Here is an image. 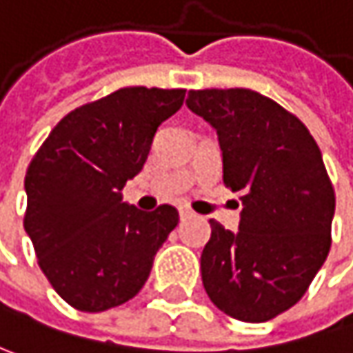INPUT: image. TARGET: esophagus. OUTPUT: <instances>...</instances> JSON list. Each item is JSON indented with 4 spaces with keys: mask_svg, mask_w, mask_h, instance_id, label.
Segmentation results:
<instances>
[{
    "mask_svg": "<svg viewBox=\"0 0 353 353\" xmlns=\"http://www.w3.org/2000/svg\"><path fill=\"white\" fill-rule=\"evenodd\" d=\"M179 214H181V221H187V219H190V216H192V211H190V209H187V207H183V209L179 211Z\"/></svg>",
    "mask_w": 353,
    "mask_h": 353,
    "instance_id": "esophagus-1",
    "label": "esophagus"
}]
</instances>
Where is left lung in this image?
Wrapping results in <instances>:
<instances>
[{
  "instance_id": "1",
  "label": "left lung",
  "mask_w": 353,
  "mask_h": 353,
  "mask_svg": "<svg viewBox=\"0 0 353 353\" xmlns=\"http://www.w3.org/2000/svg\"><path fill=\"white\" fill-rule=\"evenodd\" d=\"M190 112L219 137L223 181L239 192V231L211 219L203 285L227 315L259 323L295 305L332 247L336 194L305 124L245 88L190 90Z\"/></svg>"
}]
</instances>
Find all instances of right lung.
Returning <instances> with one entry per match:
<instances>
[{"instance_id":"add662e5","label":"right lung","mask_w":353,"mask_h":353,"mask_svg":"<svg viewBox=\"0 0 353 353\" xmlns=\"http://www.w3.org/2000/svg\"><path fill=\"white\" fill-rule=\"evenodd\" d=\"M183 100L185 90H116L63 116L28 166L23 229L72 307L96 314L132 299L176 227L174 207L144 213L122 201V189Z\"/></svg>"}]
</instances>
